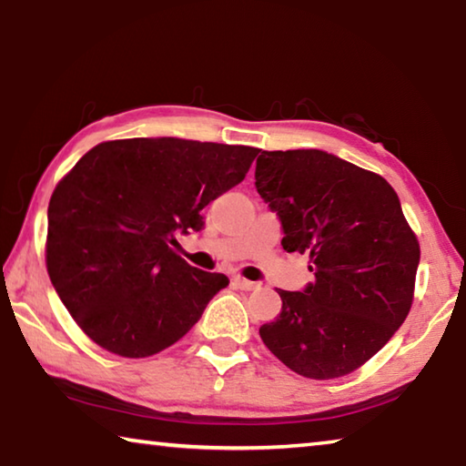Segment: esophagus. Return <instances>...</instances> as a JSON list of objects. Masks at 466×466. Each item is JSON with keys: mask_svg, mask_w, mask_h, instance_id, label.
I'll return each mask as SVG.
<instances>
[{"mask_svg": "<svg viewBox=\"0 0 466 466\" xmlns=\"http://www.w3.org/2000/svg\"><path fill=\"white\" fill-rule=\"evenodd\" d=\"M234 286L244 289V291H252V289L258 288V283L248 281V279H244V278H234Z\"/></svg>", "mask_w": 466, "mask_h": 466, "instance_id": "34e87169", "label": "esophagus"}]
</instances>
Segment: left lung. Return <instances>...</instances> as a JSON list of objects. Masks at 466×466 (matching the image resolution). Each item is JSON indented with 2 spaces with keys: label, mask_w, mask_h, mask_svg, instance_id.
Returning a JSON list of instances; mask_svg holds the SVG:
<instances>
[{
  "label": "left lung",
  "mask_w": 466,
  "mask_h": 466,
  "mask_svg": "<svg viewBox=\"0 0 466 466\" xmlns=\"http://www.w3.org/2000/svg\"><path fill=\"white\" fill-rule=\"evenodd\" d=\"M255 187L279 216L281 247L310 255L314 281L279 289L281 312L258 329L296 374L330 380L358 370L403 325L420 242L380 175L322 149L261 152Z\"/></svg>",
  "instance_id": "obj_1"
}]
</instances>
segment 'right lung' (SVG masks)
<instances>
[{
    "instance_id": "1",
    "label": "right lung",
    "mask_w": 466,
    "mask_h": 466,
    "mask_svg": "<svg viewBox=\"0 0 466 466\" xmlns=\"http://www.w3.org/2000/svg\"><path fill=\"white\" fill-rule=\"evenodd\" d=\"M257 147L178 137L105 141L49 201L46 271L102 350L147 358L185 337L228 278L188 265L177 236L247 177Z\"/></svg>"
}]
</instances>
